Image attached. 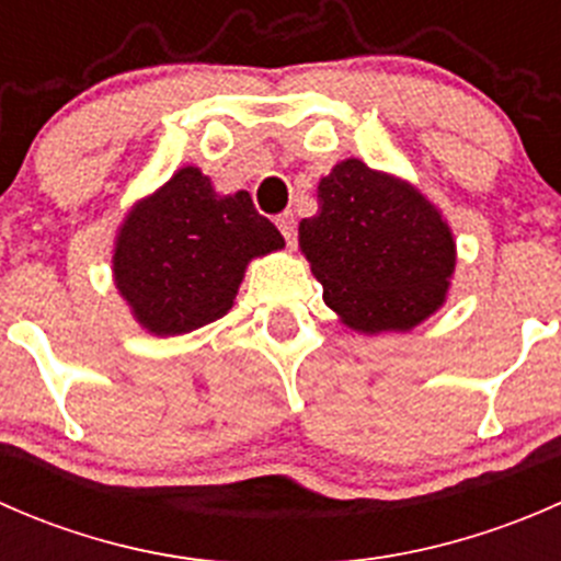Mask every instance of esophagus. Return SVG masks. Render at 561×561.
Instances as JSON below:
<instances>
[{"mask_svg":"<svg viewBox=\"0 0 561 561\" xmlns=\"http://www.w3.org/2000/svg\"><path fill=\"white\" fill-rule=\"evenodd\" d=\"M276 228L282 230V236H285L287 247H296V239H298V219L293 211H285L276 217Z\"/></svg>","mask_w":561,"mask_h":561,"instance_id":"34e87169","label":"esophagus"}]
</instances>
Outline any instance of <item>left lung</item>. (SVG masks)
Wrapping results in <instances>:
<instances>
[{"label":"left lung","instance_id":"obj_1","mask_svg":"<svg viewBox=\"0 0 561 561\" xmlns=\"http://www.w3.org/2000/svg\"><path fill=\"white\" fill-rule=\"evenodd\" d=\"M317 201L298 236L322 298L347 325L407 331L443 307L456 244L421 192L347 160L320 181Z\"/></svg>","mask_w":561,"mask_h":561}]
</instances>
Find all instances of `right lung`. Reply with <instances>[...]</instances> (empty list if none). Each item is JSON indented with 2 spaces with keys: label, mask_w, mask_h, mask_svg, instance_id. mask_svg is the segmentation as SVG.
Segmentation results:
<instances>
[{
  "label": "right lung",
  "mask_w": 561,
  "mask_h": 561,
  "mask_svg": "<svg viewBox=\"0 0 561 561\" xmlns=\"http://www.w3.org/2000/svg\"><path fill=\"white\" fill-rule=\"evenodd\" d=\"M282 247L249 192L222 197L197 168H181L127 217L113 271L144 328L175 336L219 320L249 260Z\"/></svg>",
  "instance_id": "right-lung-1"
}]
</instances>
